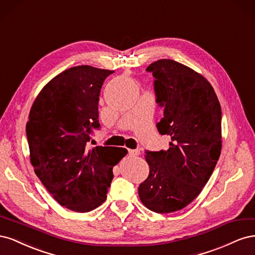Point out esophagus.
Segmentation results:
<instances>
[{
  "label": "esophagus",
  "instance_id": "esophagus-1",
  "mask_svg": "<svg viewBox=\"0 0 255 255\" xmlns=\"http://www.w3.org/2000/svg\"><path fill=\"white\" fill-rule=\"evenodd\" d=\"M128 155L129 156L139 155V150H128Z\"/></svg>",
  "mask_w": 255,
  "mask_h": 255
}]
</instances>
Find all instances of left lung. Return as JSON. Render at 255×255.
I'll use <instances>...</instances> for the list:
<instances>
[{
	"instance_id": "obj_1",
	"label": "left lung",
	"mask_w": 255,
	"mask_h": 255,
	"mask_svg": "<svg viewBox=\"0 0 255 255\" xmlns=\"http://www.w3.org/2000/svg\"><path fill=\"white\" fill-rule=\"evenodd\" d=\"M156 103L164 117L156 127L169 135V149L145 152L149 176L138 187L144 206L159 214L188 205L201 192L221 153V107L208 81L171 59L154 61Z\"/></svg>"
}]
</instances>
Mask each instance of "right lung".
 <instances>
[{"instance_id":"obj_1","label":"right lung","mask_w":255,"mask_h":255,"mask_svg":"<svg viewBox=\"0 0 255 255\" xmlns=\"http://www.w3.org/2000/svg\"><path fill=\"white\" fill-rule=\"evenodd\" d=\"M112 73L86 65L67 69L45 85L29 112L26 137L35 173L60 205L74 212H90L105 201L113 167L128 153L87 146L92 129L100 128V91Z\"/></svg>"}]
</instances>
